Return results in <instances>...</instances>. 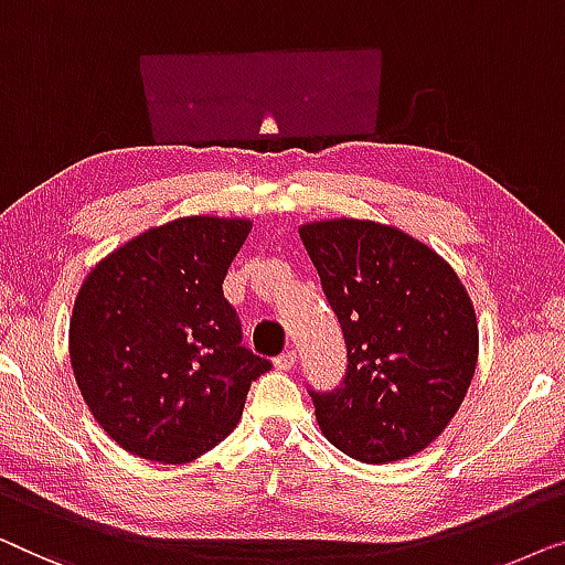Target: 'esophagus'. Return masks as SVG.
Here are the masks:
<instances>
[{
	"label": "esophagus",
	"instance_id": "34e87169",
	"mask_svg": "<svg viewBox=\"0 0 565 565\" xmlns=\"http://www.w3.org/2000/svg\"><path fill=\"white\" fill-rule=\"evenodd\" d=\"M294 363H297V351H286V353L279 355V359L274 361V365H276V369H279V371H291Z\"/></svg>",
	"mask_w": 565,
	"mask_h": 565
}]
</instances>
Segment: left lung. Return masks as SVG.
<instances>
[{
    "label": "left lung",
    "mask_w": 565,
    "mask_h": 565,
    "mask_svg": "<svg viewBox=\"0 0 565 565\" xmlns=\"http://www.w3.org/2000/svg\"><path fill=\"white\" fill-rule=\"evenodd\" d=\"M299 237L348 348L343 384L309 392L322 435L363 463L415 456L456 417L479 361L466 286L430 245L381 222H307Z\"/></svg>",
    "instance_id": "left-lung-1"
}]
</instances>
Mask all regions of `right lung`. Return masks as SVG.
Instances as JSON below:
<instances>
[{
  "mask_svg": "<svg viewBox=\"0 0 565 565\" xmlns=\"http://www.w3.org/2000/svg\"><path fill=\"white\" fill-rule=\"evenodd\" d=\"M253 227L243 217H179L92 268L76 294L68 355L86 407L132 456L189 463L241 423L271 363L245 348L222 294Z\"/></svg>",
  "mask_w": 565,
  "mask_h": 565,
  "instance_id": "right-lung-1",
  "label": "right lung"
}]
</instances>
